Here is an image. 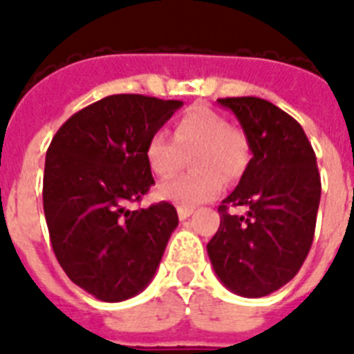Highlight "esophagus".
<instances>
[{
	"label": "esophagus",
	"mask_w": 354,
	"mask_h": 354,
	"mask_svg": "<svg viewBox=\"0 0 354 354\" xmlns=\"http://www.w3.org/2000/svg\"><path fill=\"white\" fill-rule=\"evenodd\" d=\"M194 212V209H185V207H177V214H179L180 220H187L190 214Z\"/></svg>",
	"instance_id": "obj_1"
}]
</instances>
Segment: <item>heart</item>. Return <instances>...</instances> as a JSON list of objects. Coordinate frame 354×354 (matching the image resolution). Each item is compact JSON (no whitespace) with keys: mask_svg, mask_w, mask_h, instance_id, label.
<instances>
[{"mask_svg":"<svg viewBox=\"0 0 354 354\" xmlns=\"http://www.w3.org/2000/svg\"><path fill=\"white\" fill-rule=\"evenodd\" d=\"M199 174L162 180L156 196L177 207L192 209L222 192L225 180L243 175L248 164V142L243 130L230 127L225 117L211 108H194L175 124L174 138L155 132L145 145V162L156 177L177 174L185 156Z\"/></svg>","mask_w":354,"mask_h":354,"instance_id":"heart-1","label":"heart"}]
</instances>
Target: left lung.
<instances>
[{
    "label": "left lung",
    "mask_w": 354,
    "mask_h": 354,
    "mask_svg": "<svg viewBox=\"0 0 354 354\" xmlns=\"http://www.w3.org/2000/svg\"><path fill=\"white\" fill-rule=\"evenodd\" d=\"M243 127L250 158L237 188L218 207L220 227L207 244L218 280L259 299L293 280L315 231L321 179L312 145L293 117L257 97L218 98ZM227 206H246L244 217Z\"/></svg>",
    "instance_id": "8db88e82"
}]
</instances>
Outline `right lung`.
I'll return each instance as SVG.
<instances>
[{
	"label": "right lung",
	"mask_w": 354,
	"mask_h": 354,
	"mask_svg": "<svg viewBox=\"0 0 354 354\" xmlns=\"http://www.w3.org/2000/svg\"><path fill=\"white\" fill-rule=\"evenodd\" d=\"M183 100L111 95L74 113L44 162L42 205L57 261L95 299L142 293L179 224L171 203L130 211L155 185L145 145Z\"/></svg>",
	"instance_id": "right-lung-1"
}]
</instances>
